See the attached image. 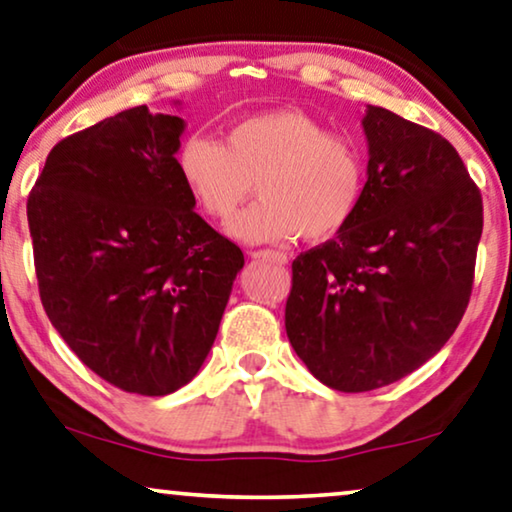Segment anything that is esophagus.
<instances>
[{
	"label": "esophagus",
	"mask_w": 512,
	"mask_h": 512,
	"mask_svg": "<svg viewBox=\"0 0 512 512\" xmlns=\"http://www.w3.org/2000/svg\"><path fill=\"white\" fill-rule=\"evenodd\" d=\"M250 257H255V259H271V262H276V264H287V255L280 253V250H271V248L250 250Z\"/></svg>",
	"instance_id": "34e87169"
}]
</instances>
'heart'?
Wrapping results in <instances>:
<instances>
[{
    "label": "heart",
    "mask_w": 512,
    "mask_h": 512,
    "mask_svg": "<svg viewBox=\"0 0 512 512\" xmlns=\"http://www.w3.org/2000/svg\"><path fill=\"white\" fill-rule=\"evenodd\" d=\"M177 172L195 209L225 223L255 183L262 202L234 218L243 241H326L352 223L365 193L368 167L354 137L329 131L296 108L259 112L236 121L223 142L188 135Z\"/></svg>",
    "instance_id": "heart-1"
}]
</instances>
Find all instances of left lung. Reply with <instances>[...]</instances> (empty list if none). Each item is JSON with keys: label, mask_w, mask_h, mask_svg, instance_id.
<instances>
[{"label": "left lung", "mask_w": 512, "mask_h": 512, "mask_svg": "<svg viewBox=\"0 0 512 512\" xmlns=\"http://www.w3.org/2000/svg\"><path fill=\"white\" fill-rule=\"evenodd\" d=\"M356 216L292 262L285 329L322 384L388 386L455 333L474 287L483 197L446 137L370 105Z\"/></svg>", "instance_id": "obj_1"}]
</instances>
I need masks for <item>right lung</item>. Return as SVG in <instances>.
<instances>
[{"label":"right lung","instance_id":"add662e5","mask_svg":"<svg viewBox=\"0 0 512 512\" xmlns=\"http://www.w3.org/2000/svg\"><path fill=\"white\" fill-rule=\"evenodd\" d=\"M181 131L147 105L98 121L52 147L27 200L45 315L126 393L167 395L197 375L243 266L193 211Z\"/></svg>","mask_w":512,"mask_h":512}]
</instances>
